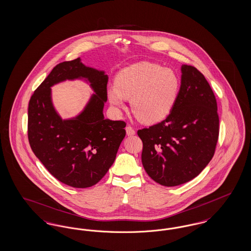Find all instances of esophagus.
I'll return each mask as SVG.
<instances>
[{"instance_id": "34e87169", "label": "esophagus", "mask_w": 251, "mask_h": 251, "mask_svg": "<svg viewBox=\"0 0 251 251\" xmlns=\"http://www.w3.org/2000/svg\"><path fill=\"white\" fill-rule=\"evenodd\" d=\"M126 132H127V135H133V134H135L134 129L130 125L126 127Z\"/></svg>"}]
</instances>
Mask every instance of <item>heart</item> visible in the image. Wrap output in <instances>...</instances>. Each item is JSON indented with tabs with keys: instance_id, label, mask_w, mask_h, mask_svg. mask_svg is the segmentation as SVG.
Instances as JSON below:
<instances>
[{
	"instance_id": "obj_1",
	"label": "heart",
	"mask_w": 251,
	"mask_h": 251,
	"mask_svg": "<svg viewBox=\"0 0 251 251\" xmlns=\"http://www.w3.org/2000/svg\"><path fill=\"white\" fill-rule=\"evenodd\" d=\"M179 80L177 74L162 66L140 62L121 70L115 86L108 89L109 102L117 109L125 108L131 99L135 117L145 123L165 120L177 101Z\"/></svg>"
}]
</instances>
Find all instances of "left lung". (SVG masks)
I'll return each instance as SVG.
<instances>
[{
  "label": "left lung",
  "instance_id": "8db88e82",
  "mask_svg": "<svg viewBox=\"0 0 251 251\" xmlns=\"http://www.w3.org/2000/svg\"><path fill=\"white\" fill-rule=\"evenodd\" d=\"M177 101L166 120L138 130L142 164L148 175L164 186L196 178L215 154L219 117L213 89L195 67H181Z\"/></svg>",
  "mask_w": 251,
  "mask_h": 251
}]
</instances>
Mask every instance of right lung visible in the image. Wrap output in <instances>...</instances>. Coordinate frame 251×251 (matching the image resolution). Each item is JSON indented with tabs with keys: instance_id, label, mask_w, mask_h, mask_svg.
Wrapping results in <instances>:
<instances>
[{
	"instance_id": "right-lung-1",
	"label": "right lung",
	"mask_w": 251,
	"mask_h": 251,
	"mask_svg": "<svg viewBox=\"0 0 251 251\" xmlns=\"http://www.w3.org/2000/svg\"><path fill=\"white\" fill-rule=\"evenodd\" d=\"M84 77L96 94L75 119L63 121L51 102L50 86ZM108 76L85 67L80 58L56 65L36 88L28 106V139L35 155L61 182L86 188L99 182L113 165L125 137L126 123L105 120Z\"/></svg>"
}]
</instances>
